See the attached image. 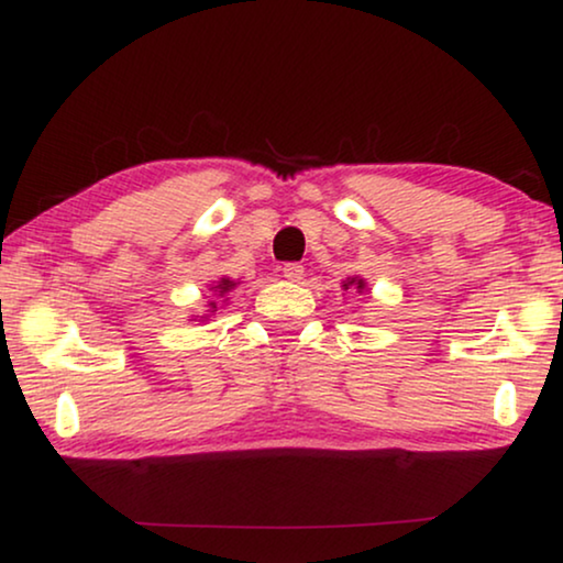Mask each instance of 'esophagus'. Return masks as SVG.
Returning <instances> with one entry per match:
<instances>
[{
    "label": "esophagus",
    "instance_id": "34e87169",
    "mask_svg": "<svg viewBox=\"0 0 563 563\" xmlns=\"http://www.w3.org/2000/svg\"><path fill=\"white\" fill-rule=\"evenodd\" d=\"M282 274L287 276V279L297 282V279H302L305 266H302V264H297V261H289V264H284V266H282Z\"/></svg>",
    "mask_w": 563,
    "mask_h": 563
}]
</instances>
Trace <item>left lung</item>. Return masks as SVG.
<instances>
[{
  "label": "left lung",
  "mask_w": 563,
  "mask_h": 563,
  "mask_svg": "<svg viewBox=\"0 0 563 563\" xmlns=\"http://www.w3.org/2000/svg\"><path fill=\"white\" fill-rule=\"evenodd\" d=\"M349 287H356V289H364V282H361V279H351V282H345V284H343V289H349Z\"/></svg>",
  "instance_id": "obj_1"
}]
</instances>
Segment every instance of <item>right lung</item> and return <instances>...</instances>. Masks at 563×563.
Wrapping results in <instances>:
<instances>
[{
    "instance_id": "1",
    "label": "right lung",
    "mask_w": 563,
    "mask_h": 563,
    "mask_svg": "<svg viewBox=\"0 0 563 563\" xmlns=\"http://www.w3.org/2000/svg\"><path fill=\"white\" fill-rule=\"evenodd\" d=\"M233 287H235L233 282H230V279H222V282L218 284V287H214V291H220V295H225V291H230ZM212 305H214V302H212Z\"/></svg>"
}]
</instances>
